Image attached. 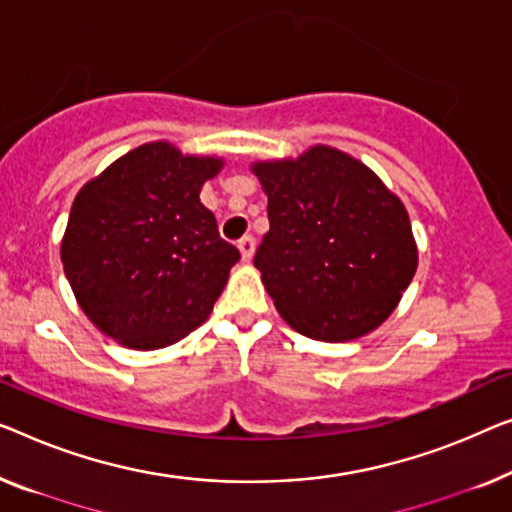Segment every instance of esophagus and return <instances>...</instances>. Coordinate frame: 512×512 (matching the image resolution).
Wrapping results in <instances>:
<instances>
[{"label":"esophagus","mask_w":512,"mask_h":512,"mask_svg":"<svg viewBox=\"0 0 512 512\" xmlns=\"http://www.w3.org/2000/svg\"><path fill=\"white\" fill-rule=\"evenodd\" d=\"M238 249L242 254V261H251V256H254L256 251V240L251 238V235H244V238L238 242Z\"/></svg>","instance_id":"obj_1"}]
</instances>
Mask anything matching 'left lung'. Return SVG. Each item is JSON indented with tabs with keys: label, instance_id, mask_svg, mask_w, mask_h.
Returning a JSON list of instances; mask_svg holds the SVG:
<instances>
[{
	"label": "left lung",
	"instance_id": "left-lung-1",
	"mask_svg": "<svg viewBox=\"0 0 512 512\" xmlns=\"http://www.w3.org/2000/svg\"><path fill=\"white\" fill-rule=\"evenodd\" d=\"M254 173L270 219L254 265L284 321L321 342L379 328L418 268L402 201L360 161L323 145Z\"/></svg>",
	"mask_w": 512,
	"mask_h": 512
}]
</instances>
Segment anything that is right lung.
<instances>
[{
  "instance_id": "right-lung-1",
  "label": "right lung",
  "mask_w": 512,
  "mask_h": 512,
  "mask_svg": "<svg viewBox=\"0 0 512 512\" xmlns=\"http://www.w3.org/2000/svg\"><path fill=\"white\" fill-rule=\"evenodd\" d=\"M219 168V159L147 143L80 189L62 263L78 305L108 337L152 351L210 316L240 261L198 198Z\"/></svg>"
}]
</instances>
